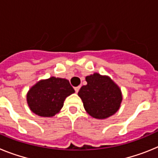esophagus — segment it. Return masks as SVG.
Returning <instances> with one entry per match:
<instances>
[{"mask_svg": "<svg viewBox=\"0 0 158 158\" xmlns=\"http://www.w3.org/2000/svg\"><path fill=\"white\" fill-rule=\"evenodd\" d=\"M80 86H77V87H75L74 89H75V92L76 93H78V91H79V89H80Z\"/></svg>", "mask_w": 158, "mask_h": 158, "instance_id": "1", "label": "esophagus"}]
</instances>
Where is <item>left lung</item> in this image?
Returning <instances> with one entry per match:
<instances>
[{"mask_svg": "<svg viewBox=\"0 0 158 158\" xmlns=\"http://www.w3.org/2000/svg\"><path fill=\"white\" fill-rule=\"evenodd\" d=\"M86 85L78 92L85 110L89 115L104 119L117 112L120 107L123 95L120 88L110 77L94 73L85 77Z\"/></svg>", "mask_w": 158, "mask_h": 158, "instance_id": "obj_1", "label": "left lung"}]
</instances>
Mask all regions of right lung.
Returning a JSON list of instances; mask_svg holds the SVG:
<instances>
[{
	"mask_svg": "<svg viewBox=\"0 0 158 158\" xmlns=\"http://www.w3.org/2000/svg\"><path fill=\"white\" fill-rule=\"evenodd\" d=\"M74 93L67 79L51 77L31 87L27 93V103L35 115L52 117L61 111L67 96Z\"/></svg>",
	"mask_w": 158,
	"mask_h": 158,
	"instance_id": "obj_1",
	"label": "right lung"
}]
</instances>
